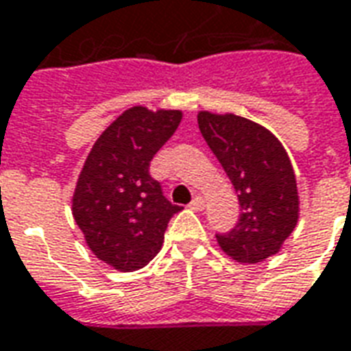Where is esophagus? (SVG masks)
Returning <instances> with one entry per match:
<instances>
[{
  "label": "esophagus",
  "instance_id": "1",
  "mask_svg": "<svg viewBox=\"0 0 351 351\" xmlns=\"http://www.w3.org/2000/svg\"><path fill=\"white\" fill-rule=\"evenodd\" d=\"M190 208L191 210H195V213H201V210L205 208V199L201 197V195H197V197L190 203Z\"/></svg>",
  "mask_w": 351,
  "mask_h": 351
}]
</instances>
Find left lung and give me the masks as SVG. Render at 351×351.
I'll return each mask as SVG.
<instances>
[{
    "instance_id": "8db88e82",
    "label": "left lung",
    "mask_w": 351,
    "mask_h": 351,
    "mask_svg": "<svg viewBox=\"0 0 351 351\" xmlns=\"http://www.w3.org/2000/svg\"><path fill=\"white\" fill-rule=\"evenodd\" d=\"M197 123L241 205L235 229L216 235L220 248L243 265L278 254L299 220L297 180L286 148L267 128L231 112L201 110Z\"/></svg>"
}]
</instances>
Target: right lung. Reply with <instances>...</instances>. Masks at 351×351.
Returning a JSON list of instances; mask_svg holds the SVG:
<instances>
[{
	"mask_svg": "<svg viewBox=\"0 0 351 351\" xmlns=\"http://www.w3.org/2000/svg\"><path fill=\"white\" fill-rule=\"evenodd\" d=\"M182 110L131 107L93 143L71 199L88 248L120 272L143 269L163 246L171 205L148 167L175 133Z\"/></svg>",
	"mask_w": 351,
	"mask_h": 351,
	"instance_id": "obj_1",
	"label": "right lung"
}]
</instances>
